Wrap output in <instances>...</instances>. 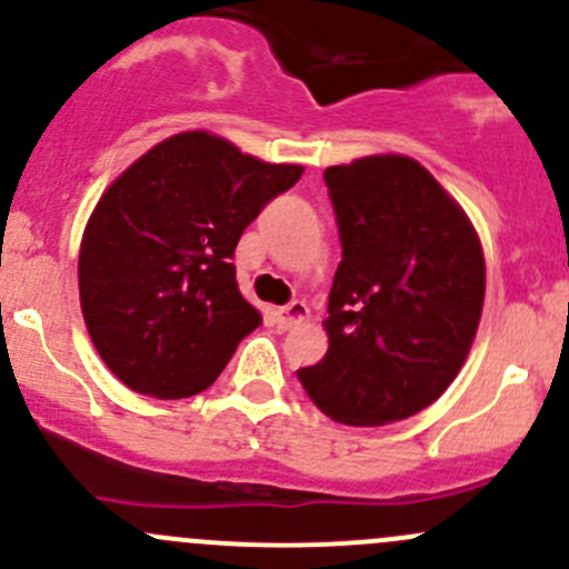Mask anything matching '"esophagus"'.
Segmentation results:
<instances>
[{
    "label": "esophagus",
    "mask_w": 569,
    "mask_h": 569,
    "mask_svg": "<svg viewBox=\"0 0 569 569\" xmlns=\"http://www.w3.org/2000/svg\"><path fill=\"white\" fill-rule=\"evenodd\" d=\"M308 319V306L302 300H295L289 302L286 308H280L278 311V325L283 327V330H289V327L300 325V321Z\"/></svg>",
    "instance_id": "obj_1"
}]
</instances>
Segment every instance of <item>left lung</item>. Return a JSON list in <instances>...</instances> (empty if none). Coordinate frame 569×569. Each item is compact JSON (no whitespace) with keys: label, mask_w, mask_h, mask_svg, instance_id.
Returning a JSON list of instances; mask_svg holds the SVG:
<instances>
[{"label":"left lung","mask_w":569,"mask_h":569,"mask_svg":"<svg viewBox=\"0 0 569 569\" xmlns=\"http://www.w3.org/2000/svg\"><path fill=\"white\" fill-rule=\"evenodd\" d=\"M341 239L325 319L330 347L297 371L325 416L382 427L460 375L485 306V252L468 214L410 157L325 170Z\"/></svg>","instance_id":"8db88e82"}]
</instances>
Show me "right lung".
<instances>
[{
    "label": "right lung",
    "instance_id": "obj_1",
    "mask_svg": "<svg viewBox=\"0 0 569 569\" xmlns=\"http://www.w3.org/2000/svg\"><path fill=\"white\" fill-rule=\"evenodd\" d=\"M209 131L142 153L90 214L79 302L107 369L131 391L183 399L211 386L261 325L231 263L263 206L300 181Z\"/></svg>",
    "mask_w": 569,
    "mask_h": 569
}]
</instances>
